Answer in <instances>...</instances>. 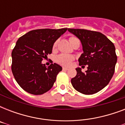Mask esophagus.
<instances>
[{
	"mask_svg": "<svg viewBox=\"0 0 125 125\" xmlns=\"http://www.w3.org/2000/svg\"><path fill=\"white\" fill-rule=\"evenodd\" d=\"M63 71H67L69 69L67 67H63V68H62Z\"/></svg>",
	"mask_w": 125,
	"mask_h": 125,
	"instance_id": "1",
	"label": "esophagus"
}]
</instances>
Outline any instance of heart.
<instances>
[{"mask_svg":"<svg viewBox=\"0 0 125 125\" xmlns=\"http://www.w3.org/2000/svg\"><path fill=\"white\" fill-rule=\"evenodd\" d=\"M76 40H78V38H76V37H74V36H71L69 38V42L71 45H73V43ZM57 43H58L57 41L54 42V45H53V48H55L56 47ZM73 60H74V57L73 56L65 54H60L58 55L55 58V60L58 63L63 65V66H69L71 64V62L73 61Z\"/></svg>","mask_w":125,"mask_h":125,"instance_id":"heart-1","label":"heart"}]
</instances>
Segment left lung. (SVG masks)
<instances>
[{
  "label": "left lung",
  "instance_id": "left-lung-1",
  "mask_svg": "<svg viewBox=\"0 0 125 125\" xmlns=\"http://www.w3.org/2000/svg\"><path fill=\"white\" fill-rule=\"evenodd\" d=\"M80 40L83 53L78 59L79 65H87L83 73L76 68V75L71 83L76 91L92 95L106 87L114 74L117 55L114 43L101 32L84 29L68 28Z\"/></svg>",
  "mask_w": 125,
  "mask_h": 125
}]
</instances>
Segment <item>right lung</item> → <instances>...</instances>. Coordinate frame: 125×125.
Wrapping results in <instances>:
<instances>
[{
    "label": "right lung",
    "instance_id": "add662e5",
    "mask_svg": "<svg viewBox=\"0 0 125 125\" xmlns=\"http://www.w3.org/2000/svg\"><path fill=\"white\" fill-rule=\"evenodd\" d=\"M67 30L37 29L28 32L17 40L11 52V71L24 91L38 95L52 88L62 67L55 63L47 67L42 62L52 53L54 43Z\"/></svg>",
    "mask_w": 125,
    "mask_h": 125
}]
</instances>
